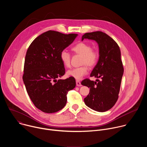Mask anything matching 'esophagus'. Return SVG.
Here are the masks:
<instances>
[{
  "label": "esophagus",
  "mask_w": 147,
  "mask_h": 147,
  "mask_svg": "<svg viewBox=\"0 0 147 147\" xmlns=\"http://www.w3.org/2000/svg\"><path fill=\"white\" fill-rule=\"evenodd\" d=\"M76 86H78V87H79V86H81V82H80V81H78V80H77V81H76Z\"/></svg>",
  "instance_id": "obj_1"
}]
</instances>
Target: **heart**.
I'll list each match as a JSON object with an SVG mask.
<instances>
[{"label": "heart", "instance_id": "b5f03b06", "mask_svg": "<svg viewBox=\"0 0 147 147\" xmlns=\"http://www.w3.org/2000/svg\"><path fill=\"white\" fill-rule=\"evenodd\" d=\"M72 50L76 54L81 56V65L82 66L69 70L66 74L67 76L80 80L88 73L87 65L93 67L96 65L99 60V54L97 50L92 49L91 45L86 42L77 44L72 48ZM60 59L65 67H69L70 66L71 55L67 51L64 49L60 52Z\"/></svg>", "mask_w": 147, "mask_h": 147}]
</instances>
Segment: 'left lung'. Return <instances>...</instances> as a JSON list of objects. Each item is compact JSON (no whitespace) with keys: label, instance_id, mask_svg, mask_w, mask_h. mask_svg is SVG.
<instances>
[{"label":"left lung","instance_id":"1","mask_svg":"<svg viewBox=\"0 0 147 147\" xmlns=\"http://www.w3.org/2000/svg\"><path fill=\"white\" fill-rule=\"evenodd\" d=\"M95 40L99 46V57L91 77L100 78L96 81L85 79L82 86L90 88V93L84 98L86 105L100 112L111 109L119 98L124 69L119 45L108 35L102 31L88 32L82 36V40Z\"/></svg>","mask_w":147,"mask_h":147}]
</instances>
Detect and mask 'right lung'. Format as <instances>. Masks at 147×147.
Listing matches in <instances>:
<instances>
[{
  "label": "right lung",
  "mask_w": 147,
  "mask_h": 147,
  "mask_svg": "<svg viewBox=\"0 0 147 147\" xmlns=\"http://www.w3.org/2000/svg\"><path fill=\"white\" fill-rule=\"evenodd\" d=\"M77 35L49 30L36 37L28 48L23 80L34 105L45 113H52L63 108L68 91L76 87L73 77L57 78L65 74L60 52Z\"/></svg>",
  "instance_id": "obj_1"
}]
</instances>
